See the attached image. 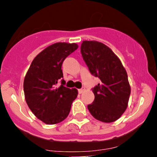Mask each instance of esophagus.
Instances as JSON below:
<instances>
[{"label":"esophagus","mask_w":157,"mask_h":157,"mask_svg":"<svg viewBox=\"0 0 157 157\" xmlns=\"http://www.w3.org/2000/svg\"><path fill=\"white\" fill-rule=\"evenodd\" d=\"M84 91H85V88L82 87V88H81V89H78V93H79V94H82V92H83Z\"/></svg>","instance_id":"1"}]
</instances>
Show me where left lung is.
<instances>
[{
    "label": "left lung",
    "mask_w": 157,
    "mask_h": 157,
    "mask_svg": "<svg viewBox=\"0 0 157 157\" xmlns=\"http://www.w3.org/2000/svg\"><path fill=\"white\" fill-rule=\"evenodd\" d=\"M80 52L90 73L100 80L92 89L94 100L88 109L100 121H116L127 109L131 94L125 69L112 50L102 43L85 40Z\"/></svg>",
    "instance_id": "8db88e82"
}]
</instances>
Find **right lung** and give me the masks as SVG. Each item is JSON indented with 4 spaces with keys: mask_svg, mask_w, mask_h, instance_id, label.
<instances>
[{
    "mask_svg": "<svg viewBox=\"0 0 157 157\" xmlns=\"http://www.w3.org/2000/svg\"><path fill=\"white\" fill-rule=\"evenodd\" d=\"M78 46L57 43L45 48L32 62L23 82L25 99L29 108L39 120L48 125L67 117L71 103L77 96L76 89L64 86L63 62ZM61 82L59 87L57 82Z\"/></svg>",
    "mask_w": 157,
    "mask_h": 157,
    "instance_id": "obj_1",
    "label": "right lung"
}]
</instances>
